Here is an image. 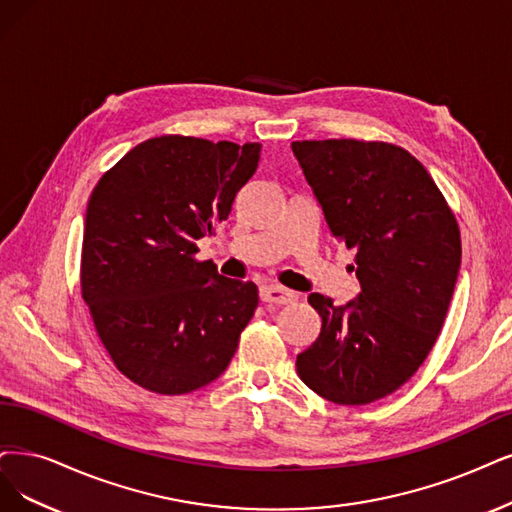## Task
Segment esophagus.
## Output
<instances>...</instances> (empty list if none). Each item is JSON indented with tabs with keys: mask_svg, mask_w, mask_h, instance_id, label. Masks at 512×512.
<instances>
[{
	"mask_svg": "<svg viewBox=\"0 0 512 512\" xmlns=\"http://www.w3.org/2000/svg\"><path fill=\"white\" fill-rule=\"evenodd\" d=\"M259 297L263 304H274V306H287V304H293V301L297 299V295L293 291H289L285 287H278V285L261 287Z\"/></svg>",
	"mask_w": 512,
	"mask_h": 512,
	"instance_id": "obj_1",
	"label": "esophagus"
}]
</instances>
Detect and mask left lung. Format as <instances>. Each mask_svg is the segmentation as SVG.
<instances>
[{
	"mask_svg": "<svg viewBox=\"0 0 512 512\" xmlns=\"http://www.w3.org/2000/svg\"><path fill=\"white\" fill-rule=\"evenodd\" d=\"M335 240L356 251L358 299L308 297L323 318L297 356L308 388L337 405H369L399 390L443 329L462 259L456 215L428 170L384 141H293Z\"/></svg>",
	"mask_w": 512,
	"mask_h": 512,
	"instance_id": "8db88e82",
	"label": "left lung"
}]
</instances>
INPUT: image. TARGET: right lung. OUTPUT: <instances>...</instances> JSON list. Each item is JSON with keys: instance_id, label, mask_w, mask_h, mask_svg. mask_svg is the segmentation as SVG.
I'll list each match as a JSON object with an SVG mask.
<instances>
[{"instance_id": "obj_1", "label": "right lung", "mask_w": 512, "mask_h": 512, "mask_svg": "<svg viewBox=\"0 0 512 512\" xmlns=\"http://www.w3.org/2000/svg\"><path fill=\"white\" fill-rule=\"evenodd\" d=\"M261 143L162 135L132 147L86 208L80 285L116 369L156 394L194 392L225 371L255 314V282L196 257L230 217Z\"/></svg>"}]
</instances>
